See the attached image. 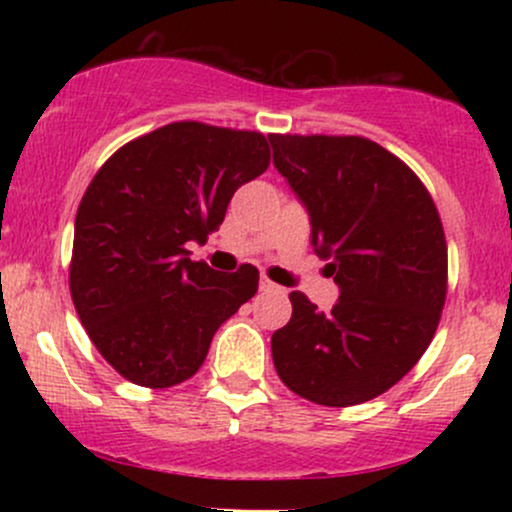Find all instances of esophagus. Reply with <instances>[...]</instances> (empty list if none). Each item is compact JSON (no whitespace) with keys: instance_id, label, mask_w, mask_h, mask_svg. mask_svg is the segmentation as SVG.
Returning a JSON list of instances; mask_svg holds the SVG:
<instances>
[{"instance_id":"obj_1","label":"esophagus","mask_w":512,"mask_h":512,"mask_svg":"<svg viewBox=\"0 0 512 512\" xmlns=\"http://www.w3.org/2000/svg\"><path fill=\"white\" fill-rule=\"evenodd\" d=\"M260 289L264 293H276V296H284V293H286V289H281L279 284H274V281L267 279V276H262V279H260Z\"/></svg>"}]
</instances>
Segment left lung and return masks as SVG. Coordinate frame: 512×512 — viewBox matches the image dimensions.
Returning a JSON list of instances; mask_svg holds the SVG:
<instances>
[{
	"mask_svg": "<svg viewBox=\"0 0 512 512\" xmlns=\"http://www.w3.org/2000/svg\"><path fill=\"white\" fill-rule=\"evenodd\" d=\"M274 166L310 216V243L339 286L330 313L291 293L272 334L281 383L315 404L383 395L431 344L448 293V245L424 182L363 137L272 134Z\"/></svg>",
	"mask_w": 512,
	"mask_h": 512,
	"instance_id": "8db88e82",
	"label": "left lung"
}]
</instances>
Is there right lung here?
Here are the masks:
<instances>
[{"mask_svg":"<svg viewBox=\"0 0 512 512\" xmlns=\"http://www.w3.org/2000/svg\"><path fill=\"white\" fill-rule=\"evenodd\" d=\"M269 166L260 132L173 122L117 149L81 199L69 291L93 346L122 378L173 387L192 378L260 272L192 262L190 240L219 231L233 192Z\"/></svg>","mask_w":512,"mask_h":512,"instance_id":"1","label":"right lung"}]
</instances>
